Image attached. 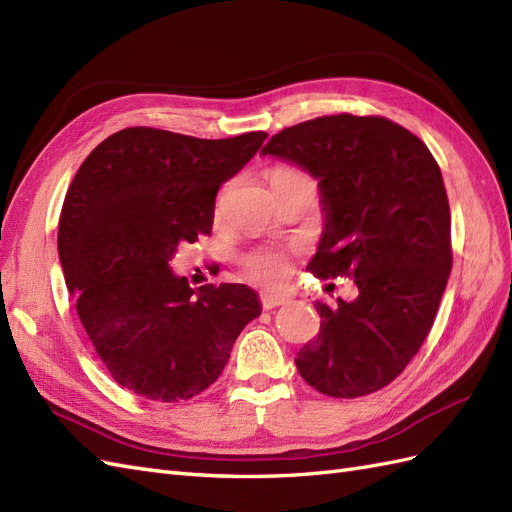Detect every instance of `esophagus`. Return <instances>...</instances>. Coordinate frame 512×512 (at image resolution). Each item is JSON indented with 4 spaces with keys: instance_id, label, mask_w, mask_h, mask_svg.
<instances>
[{
    "instance_id": "obj_1",
    "label": "esophagus",
    "mask_w": 512,
    "mask_h": 512,
    "mask_svg": "<svg viewBox=\"0 0 512 512\" xmlns=\"http://www.w3.org/2000/svg\"><path fill=\"white\" fill-rule=\"evenodd\" d=\"M288 301V295L284 293H269V290H265V293H260V306L265 310H271V308H278L282 306V303Z\"/></svg>"
}]
</instances>
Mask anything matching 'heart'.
Listing matches in <instances>:
<instances>
[{"label": "heart", "mask_w": 512, "mask_h": 512, "mask_svg": "<svg viewBox=\"0 0 512 512\" xmlns=\"http://www.w3.org/2000/svg\"><path fill=\"white\" fill-rule=\"evenodd\" d=\"M286 183H306L316 187V183L310 178V174L301 172L297 168H273L269 172V185H286ZM243 273L247 278L269 284V286H280L288 278V260L282 252L275 250H258L247 254L243 258Z\"/></svg>", "instance_id": "obj_1"}]
</instances>
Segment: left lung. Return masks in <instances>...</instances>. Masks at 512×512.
Segmentation results:
<instances>
[{
    "label": "left lung",
    "mask_w": 512,
    "mask_h": 512,
    "mask_svg": "<svg viewBox=\"0 0 512 512\" xmlns=\"http://www.w3.org/2000/svg\"><path fill=\"white\" fill-rule=\"evenodd\" d=\"M262 155L319 178L325 232L308 269L359 295L316 301L319 336L297 353L316 392L357 398L392 383L433 327L452 269L450 206L431 150L383 116L336 114L275 133Z\"/></svg>",
    "instance_id": "1"
}]
</instances>
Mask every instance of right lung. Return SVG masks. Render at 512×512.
<instances>
[{"label": "right lung", "mask_w": 512, "mask_h": 512, "mask_svg": "<svg viewBox=\"0 0 512 512\" xmlns=\"http://www.w3.org/2000/svg\"><path fill=\"white\" fill-rule=\"evenodd\" d=\"M265 131L200 140L131 127L81 163L64 198L58 250L79 321L112 379L157 403L213 385L243 327L260 314L245 284L198 293L170 260L211 234L215 196Z\"/></svg>", "instance_id": "1"}]
</instances>
